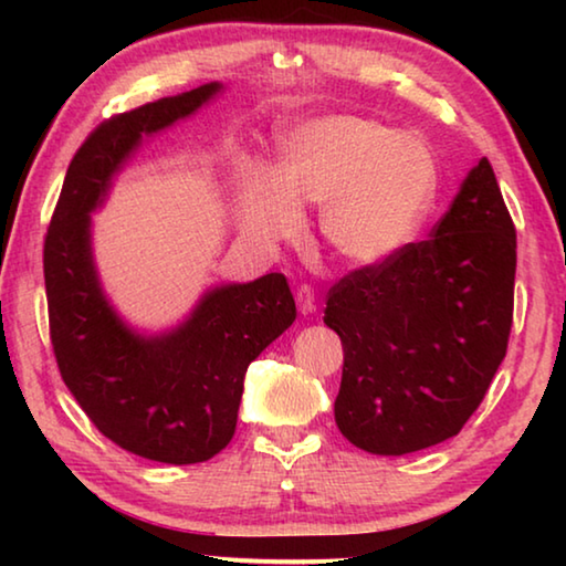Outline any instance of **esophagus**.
Listing matches in <instances>:
<instances>
[{"mask_svg":"<svg viewBox=\"0 0 566 566\" xmlns=\"http://www.w3.org/2000/svg\"><path fill=\"white\" fill-rule=\"evenodd\" d=\"M294 300H296V306H300L302 314H312L314 310H317V304H314V290L310 284H302L300 290L294 292Z\"/></svg>","mask_w":566,"mask_h":566,"instance_id":"1","label":"esophagus"}]
</instances>
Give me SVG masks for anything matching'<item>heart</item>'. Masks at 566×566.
<instances>
[{
  "label": "heart",
  "instance_id": "b5f03b06",
  "mask_svg": "<svg viewBox=\"0 0 566 566\" xmlns=\"http://www.w3.org/2000/svg\"><path fill=\"white\" fill-rule=\"evenodd\" d=\"M437 189L434 155L417 134L367 117H322L284 139L276 181H247L242 227L252 242L272 247L300 232L302 209L322 207L329 254L349 270H371L419 234Z\"/></svg>",
  "mask_w": 566,
  "mask_h": 566
}]
</instances>
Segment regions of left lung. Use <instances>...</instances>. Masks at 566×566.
Returning <instances> with one entry per match:
<instances>
[{
  "label": "left lung",
  "mask_w": 566,
  "mask_h": 566,
  "mask_svg": "<svg viewBox=\"0 0 566 566\" xmlns=\"http://www.w3.org/2000/svg\"><path fill=\"white\" fill-rule=\"evenodd\" d=\"M514 272V222L482 157L429 239L329 290L324 324L344 349L339 432L385 457L459 434L506 354Z\"/></svg>",
  "instance_id": "obj_1"
}]
</instances>
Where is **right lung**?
Masks as SVG:
<instances>
[{
	"mask_svg": "<svg viewBox=\"0 0 566 566\" xmlns=\"http://www.w3.org/2000/svg\"><path fill=\"white\" fill-rule=\"evenodd\" d=\"M222 84L181 92L102 122L76 149L44 239L56 367L84 415L114 444L151 462L197 464L234 437L247 367L296 319L284 274L207 292L177 329H129L102 292L92 212L142 137L195 114Z\"/></svg>",
	"mask_w": 566,
	"mask_h": 566,
	"instance_id": "1",
	"label": "right lung"
}]
</instances>
